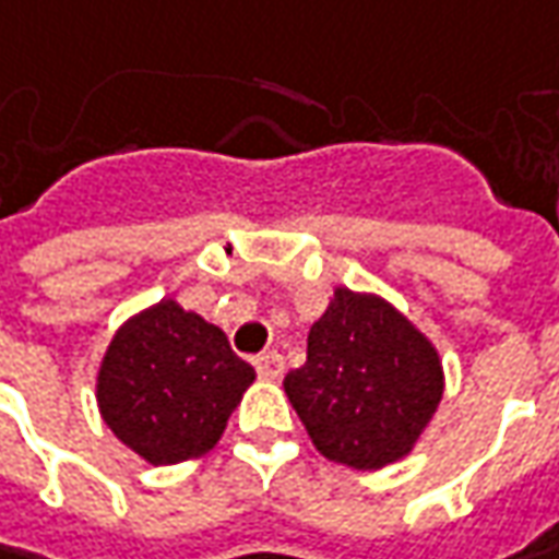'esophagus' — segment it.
<instances>
[{
	"label": "esophagus",
	"mask_w": 559,
	"mask_h": 559,
	"mask_svg": "<svg viewBox=\"0 0 559 559\" xmlns=\"http://www.w3.org/2000/svg\"><path fill=\"white\" fill-rule=\"evenodd\" d=\"M253 365H257V374L262 380H278L284 374V358L275 353V349H269V353H260V356L253 358Z\"/></svg>",
	"instance_id": "esophagus-1"
}]
</instances>
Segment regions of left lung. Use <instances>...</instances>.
<instances>
[{
    "mask_svg": "<svg viewBox=\"0 0 559 559\" xmlns=\"http://www.w3.org/2000/svg\"><path fill=\"white\" fill-rule=\"evenodd\" d=\"M430 340L377 294L337 287L309 331L306 365L284 377L318 452L353 471H380L412 452L442 402Z\"/></svg>",
    "mask_w": 559,
    "mask_h": 559,
    "instance_id": "left-lung-1",
    "label": "left lung"
}]
</instances>
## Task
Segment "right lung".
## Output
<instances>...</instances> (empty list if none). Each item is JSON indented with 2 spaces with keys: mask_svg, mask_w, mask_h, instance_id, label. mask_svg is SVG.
Wrapping results in <instances>:
<instances>
[{
  "mask_svg": "<svg viewBox=\"0 0 559 559\" xmlns=\"http://www.w3.org/2000/svg\"><path fill=\"white\" fill-rule=\"evenodd\" d=\"M253 380L216 324L160 299L120 324L95 395L114 436L160 467L210 452Z\"/></svg>",
  "mask_w": 559,
  "mask_h": 559,
  "instance_id": "obj_1",
  "label": "right lung"
}]
</instances>
